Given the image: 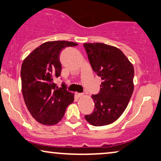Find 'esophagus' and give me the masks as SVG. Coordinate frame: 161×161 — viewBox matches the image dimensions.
Instances as JSON below:
<instances>
[{
  "label": "esophagus",
  "mask_w": 161,
  "mask_h": 161,
  "mask_svg": "<svg viewBox=\"0 0 161 161\" xmlns=\"http://www.w3.org/2000/svg\"><path fill=\"white\" fill-rule=\"evenodd\" d=\"M76 95H77V97H79V98H81V97L83 96L84 94L83 93H80V92H77Z\"/></svg>",
  "instance_id": "34e87169"
}]
</instances>
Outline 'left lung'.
Listing matches in <instances>:
<instances>
[{
	"mask_svg": "<svg viewBox=\"0 0 161 161\" xmlns=\"http://www.w3.org/2000/svg\"><path fill=\"white\" fill-rule=\"evenodd\" d=\"M93 71L102 82L100 92L92 95L93 112L85 115L94 126L112 123L121 116L133 92L134 69L120 49L103 43L84 44Z\"/></svg>",
	"mask_w": 161,
	"mask_h": 161,
	"instance_id": "1",
	"label": "left lung"
}]
</instances>
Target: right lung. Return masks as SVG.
<instances>
[{"instance_id": "right-lung-1", "label": "right lung", "mask_w": 161, "mask_h": 161, "mask_svg": "<svg viewBox=\"0 0 161 161\" xmlns=\"http://www.w3.org/2000/svg\"><path fill=\"white\" fill-rule=\"evenodd\" d=\"M76 45L66 41L45 42L22 63L20 74L25 103L33 118L43 125L60 122L67 106L74 100V94L68 91L64 82L58 88L54 80L60 76L62 49Z\"/></svg>"}]
</instances>
